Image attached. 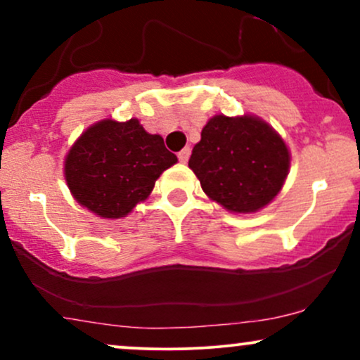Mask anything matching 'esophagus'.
<instances>
[{"label": "esophagus", "mask_w": 360, "mask_h": 360, "mask_svg": "<svg viewBox=\"0 0 360 360\" xmlns=\"http://www.w3.org/2000/svg\"><path fill=\"white\" fill-rule=\"evenodd\" d=\"M189 155H191V148H189V147H184L183 150H181L179 154H177V157H179L181 162H188Z\"/></svg>", "instance_id": "1"}]
</instances>
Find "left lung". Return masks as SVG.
<instances>
[{"instance_id":"left-lung-1","label":"left lung","mask_w":360,"mask_h":360,"mask_svg":"<svg viewBox=\"0 0 360 360\" xmlns=\"http://www.w3.org/2000/svg\"><path fill=\"white\" fill-rule=\"evenodd\" d=\"M189 167L212 200L230 212L250 213L281 191L289 152L284 140L262 120L217 115L201 131Z\"/></svg>"}]
</instances>
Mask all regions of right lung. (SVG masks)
I'll list each match as a JSON object with an SVG mask.
<instances>
[{
    "label": "right lung",
    "instance_id": "1",
    "mask_svg": "<svg viewBox=\"0 0 360 360\" xmlns=\"http://www.w3.org/2000/svg\"><path fill=\"white\" fill-rule=\"evenodd\" d=\"M176 162L162 137L147 134L139 120H103L74 143L64 171L82 206L103 218H120L146 200L157 177Z\"/></svg>",
    "mask_w": 360,
    "mask_h": 360
}]
</instances>
